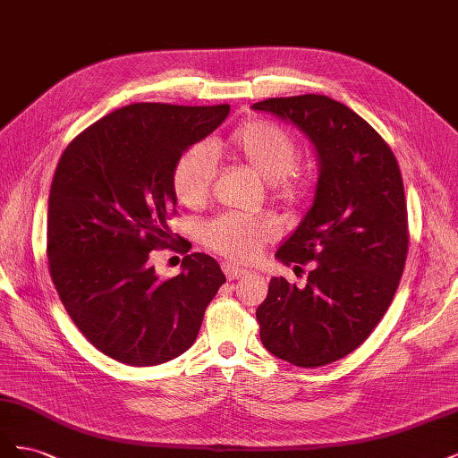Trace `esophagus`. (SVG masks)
I'll list each match as a JSON object with an SVG mask.
<instances>
[{
  "label": "esophagus",
  "instance_id": "34e87169",
  "mask_svg": "<svg viewBox=\"0 0 458 458\" xmlns=\"http://www.w3.org/2000/svg\"><path fill=\"white\" fill-rule=\"evenodd\" d=\"M224 273H225V276H227L229 281H234V279H239V276L246 275L248 271L241 269L237 266H233V263H224Z\"/></svg>",
  "mask_w": 458,
  "mask_h": 458
}]
</instances>
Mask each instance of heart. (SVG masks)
Here are the masks:
<instances>
[{"label":"heart","mask_w":458,"mask_h":458,"mask_svg":"<svg viewBox=\"0 0 458 458\" xmlns=\"http://www.w3.org/2000/svg\"><path fill=\"white\" fill-rule=\"evenodd\" d=\"M224 150L244 168L271 183L275 197L294 202L306 195L311 177L306 170L294 168L298 147L293 133L269 120H248L234 130L225 141L187 148L174 164L172 189L179 204L200 208L210 195L216 177L212 152ZM275 225L261 217L227 214L212 219L202 227V241L217 254L233 261H252L261 246L273 241Z\"/></svg>","instance_id":"obj_1"}]
</instances>
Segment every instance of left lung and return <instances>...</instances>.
I'll list each match as a JSON object with an SVG mask.
<instances>
[{"instance_id": "obj_1", "label": "left lung", "mask_w": 458, "mask_h": 458, "mask_svg": "<svg viewBox=\"0 0 458 458\" xmlns=\"http://www.w3.org/2000/svg\"><path fill=\"white\" fill-rule=\"evenodd\" d=\"M252 108L296 126L318 164L310 210L275 254L313 269L303 288L273 276L256 310L259 338L290 365L323 367L359 348L395 296L409 250L403 179L382 137L330 97H279Z\"/></svg>"}]
</instances>
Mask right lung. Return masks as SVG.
I'll return each instance as SVG.
<instances>
[{"instance_id": "right-lung-1", "label": "right lung", "mask_w": 458, "mask_h": 458, "mask_svg": "<svg viewBox=\"0 0 458 458\" xmlns=\"http://www.w3.org/2000/svg\"><path fill=\"white\" fill-rule=\"evenodd\" d=\"M229 110L128 105L81 131L57 164L47 206L51 279L81 335L120 363L152 367L187 352L225 283L212 256L187 254L172 279H160L148 258L170 246L175 160Z\"/></svg>"}]
</instances>
